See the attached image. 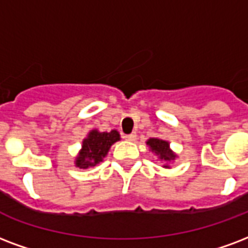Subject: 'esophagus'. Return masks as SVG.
Masks as SVG:
<instances>
[{
    "mask_svg": "<svg viewBox=\"0 0 248 248\" xmlns=\"http://www.w3.org/2000/svg\"><path fill=\"white\" fill-rule=\"evenodd\" d=\"M124 138L128 141H134L135 139H137V134H135V132H131V134H127V135H124Z\"/></svg>",
    "mask_w": 248,
    "mask_h": 248,
    "instance_id": "34e87169",
    "label": "esophagus"
}]
</instances>
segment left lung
Returning <instances> with one entry per match:
<instances>
[{
    "mask_svg": "<svg viewBox=\"0 0 248 248\" xmlns=\"http://www.w3.org/2000/svg\"><path fill=\"white\" fill-rule=\"evenodd\" d=\"M147 144L151 147L152 151H155V154H157L160 156V158L165 160V161H169V160H173L175 157V155L169 149V143L165 140H161V139H149L147 141Z\"/></svg>",
    "mask_w": 248,
    "mask_h": 248,
    "instance_id": "1",
    "label": "left lung"
}]
</instances>
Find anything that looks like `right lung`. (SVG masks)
Listing matches in <instances>:
<instances>
[{
  "label": "right lung",
  "instance_id": "add662e5",
  "mask_svg": "<svg viewBox=\"0 0 248 248\" xmlns=\"http://www.w3.org/2000/svg\"><path fill=\"white\" fill-rule=\"evenodd\" d=\"M117 140H120V134L116 130L110 132L91 131L88 138L83 140L82 151L75 164L82 169L99 164L107 156L110 145Z\"/></svg>",
  "mask_w": 248,
  "mask_h": 248
}]
</instances>
